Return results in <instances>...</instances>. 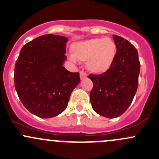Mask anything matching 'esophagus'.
I'll use <instances>...</instances> for the list:
<instances>
[{"mask_svg":"<svg viewBox=\"0 0 159 159\" xmlns=\"http://www.w3.org/2000/svg\"><path fill=\"white\" fill-rule=\"evenodd\" d=\"M80 78H81V79H84V78H87L86 72H84V71H80Z\"/></svg>","mask_w":159,"mask_h":159,"instance_id":"obj_1","label":"esophagus"}]
</instances>
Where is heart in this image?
<instances>
[{"label": "heart", "instance_id": "1", "mask_svg": "<svg viewBox=\"0 0 159 159\" xmlns=\"http://www.w3.org/2000/svg\"><path fill=\"white\" fill-rule=\"evenodd\" d=\"M71 59L86 61L89 71L94 73L106 71L113 63L116 53L114 41L109 37L94 38L72 45Z\"/></svg>", "mask_w": 159, "mask_h": 159}]
</instances>
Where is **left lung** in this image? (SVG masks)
Listing matches in <instances>:
<instances>
[{
  "mask_svg": "<svg viewBox=\"0 0 159 159\" xmlns=\"http://www.w3.org/2000/svg\"><path fill=\"white\" fill-rule=\"evenodd\" d=\"M116 53L107 71L88 75L92 81L90 93L92 108L107 118L123 114L131 104L137 91L140 62L138 52L128 40L113 35Z\"/></svg>",
  "mask_w": 159,
  "mask_h": 159,
  "instance_id": "1",
  "label": "left lung"
}]
</instances>
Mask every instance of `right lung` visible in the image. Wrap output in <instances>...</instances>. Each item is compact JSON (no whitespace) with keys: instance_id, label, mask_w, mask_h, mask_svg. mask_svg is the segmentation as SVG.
<instances>
[{"instance_id":"add662e5","label":"right lung","mask_w":159,"mask_h":159,"mask_svg":"<svg viewBox=\"0 0 159 159\" xmlns=\"http://www.w3.org/2000/svg\"><path fill=\"white\" fill-rule=\"evenodd\" d=\"M65 36L46 34L23 46L14 68V85L20 100L30 113L51 118L66 109L70 95L80 82L79 72L63 67Z\"/></svg>"}]
</instances>
